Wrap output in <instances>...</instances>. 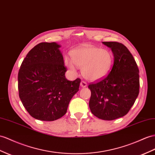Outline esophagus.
Masks as SVG:
<instances>
[{"mask_svg":"<svg viewBox=\"0 0 155 155\" xmlns=\"http://www.w3.org/2000/svg\"><path fill=\"white\" fill-rule=\"evenodd\" d=\"M81 87H82V88H85V87L87 86V83L85 81H82L81 82Z\"/></svg>","mask_w":155,"mask_h":155,"instance_id":"obj_1","label":"esophagus"}]
</instances>
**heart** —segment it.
<instances>
[{
  "label": "heart",
  "instance_id": "obj_1",
  "mask_svg": "<svg viewBox=\"0 0 155 155\" xmlns=\"http://www.w3.org/2000/svg\"><path fill=\"white\" fill-rule=\"evenodd\" d=\"M71 55L73 62L65 59L66 66L74 71V64L82 69L83 76L93 81L104 78L109 73L113 63V57L110 51L91 45L73 50Z\"/></svg>",
  "mask_w": 155,
  "mask_h": 155
}]
</instances>
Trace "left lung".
Returning a JSON list of instances; mask_svg holds the SVG:
<instances>
[{
    "label": "left lung",
    "instance_id": "left-lung-1",
    "mask_svg": "<svg viewBox=\"0 0 155 155\" xmlns=\"http://www.w3.org/2000/svg\"><path fill=\"white\" fill-rule=\"evenodd\" d=\"M110 48L114 64L104 78L88 85L89 107L94 116L105 120L124 117L134 104L140 92V75L132 54L122 43L103 42Z\"/></svg>",
    "mask_w": 155,
    "mask_h": 155
}]
</instances>
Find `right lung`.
Listing matches in <instances>:
<instances>
[{
    "mask_svg": "<svg viewBox=\"0 0 155 155\" xmlns=\"http://www.w3.org/2000/svg\"><path fill=\"white\" fill-rule=\"evenodd\" d=\"M59 47L55 42L39 43L27 54L18 72L19 98L30 115L40 120L62 117L79 90L81 78H65Z\"/></svg>",
    "mask_w": 155,
    "mask_h": 155,
    "instance_id": "add662e5",
    "label": "right lung"
}]
</instances>
